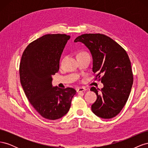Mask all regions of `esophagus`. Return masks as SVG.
Segmentation results:
<instances>
[{
  "label": "esophagus",
  "instance_id": "obj_1",
  "mask_svg": "<svg viewBox=\"0 0 148 148\" xmlns=\"http://www.w3.org/2000/svg\"><path fill=\"white\" fill-rule=\"evenodd\" d=\"M86 89L84 88H82V87H80V88H78V89H77V92L79 93V92H84L85 91H86Z\"/></svg>",
  "mask_w": 148,
  "mask_h": 148
}]
</instances>
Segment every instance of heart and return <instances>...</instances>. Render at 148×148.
Returning <instances> with one entry per match:
<instances>
[{"instance_id": "b5f03b06", "label": "heart", "mask_w": 148, "mask_h": 148, "mask_svg": "<svg viewBox=\"0 0 148 148\" xmlns=\"http://www.w3.org/2000/svg\"><path fill=\"white\" fill-rule=\"evenodd\" d=\"M83 53H86V52H80V53H78V55H80V54H83Z\"/></svg>"}]
</instances>
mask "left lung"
Returning a JSON list of instances; mask_svg holds the SVG:
<instances>
[{
  "label": "left lung",
  "mask_w": 148,
  "mask_h": 148,
  "mask_svg": "<svg viewBox=\"0 0 148 148\" xmlns=\"http://www.w3.org/2000/svg\"><path fill=\"white\" fill-rule=\"evenodd\" d=\"M74 42L83 43L90 51L95 79H99L104 84L101 89H90L97 96L91 106L92 112L102 119L115 117L126 104L133 83L127 52L112 39L99 33L82 34Z\"/></svg>",
  "instance_id": "obj_1"
}]
</instances>
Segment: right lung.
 <instances>
[{
    "label": "right lung",
    "mask_w": 148,
    "mask_h": 148,
    "mask_svg": "<svg viewBox=\"0 0 148 148\" xmlns=\"http://www.w3.org/2000/svg\"><path fill=\"white\" fill-rule=\"evenodd\" d=\"M70 36L49 34L31 42L21 56L20 83L31 104L42 117L62 118L68 112L76 90L53 87L52 76L59 70V61Z\"/></svg>",
    "instance_id": "add662e5"
}]
</instances>
